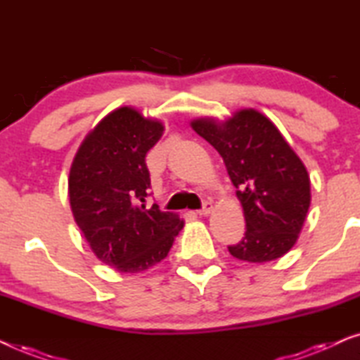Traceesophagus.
<instances>
[{"label": "esophagus", "mask_w": 360, "mask_h": 360, "mask_svg": "<svg viewBox=\"0 0 360 360\" xmlns=\"http://www.w3.org/2000/svg\"><path fill=\"white\" fill-rule=\"evenodd\" d=\"M211 211H213V203H211V200H206V201H203V208L198 211V214L200 216H208Z\"/></svg>", "instance_id": "1"}]
</instances>
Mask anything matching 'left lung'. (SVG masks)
Returning a JSON list of instances; mask_svg holds the SVG:
<instances>
[{
	"instance_id": "obj_1",
	"label": "left lung",
	"mask_w": 360,
	"mask_h": 360,
	"mask_svg": "<svg viewBox=\"0 0 360 360\" xmlns=\"http://www.w3.org/2000/svg\"><path fill=\"white\" fill-rule=\"evenodd\" d=\"M191 127L219 152L238 188L245 234L229 245L231 255L262 264L287 254L307 219L311 188L307 167L282 132L252 108L221 122L198 117Z\"/></svg>"
}]
</instances>
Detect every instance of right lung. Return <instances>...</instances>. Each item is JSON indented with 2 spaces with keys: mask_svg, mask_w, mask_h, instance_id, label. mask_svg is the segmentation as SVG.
<instances>
[{
  "mask_svg": "<svg viewBox=\"0 0 360 360\" xmlns=\"http://www.w3.org/2000/svg\"><path fill=\"white\" fill-rule=\"evenodd\" d=\"M164 129L134 108H117L88 132L72 162L73 218L96 257L117 272L136 274L159 264L184 229L179 214L144 205L150 188L146 155Z\"/></svg>",
  "mask_w": 360,
  "mask_h": 360,
  "instance_id": "1",
  "label": "right lung"
}]
</instances>
